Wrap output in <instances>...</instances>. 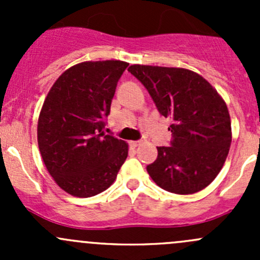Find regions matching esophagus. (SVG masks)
Here are the masks:
<instances>
[{
  "label": "esophagus",
  "mask_w": 260,
  "mask_h": 260,
  "mask_svg": "<svg viewBox=\"0 0 260 260\" xmlns=\"http://www.w3.org/2000/svg\"><path fill=\"white\" fill-rule=\"evenodd\" d=\"M129 145L132 147H137V146L141 145V141H131Z\"/></svg>",
  "instance_id": "1"
}]
</instances>
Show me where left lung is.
I'll use <instances>...</instances> for the list:
<instances>
[{
	"mask_svg": "<svg viewBox=\"0 0 260 260\" xmlns=\"http://www.w3.org/2000/svg\"><path fill=\"white\" fill-rule=\"evenodd\" d=\"M158 112L171 118V146L157 147L147 166L151 179L169 192L188 195L204 190L222 169L232 143L226 103L200 74L183 68L131 65Z\"/></svg>",
	"mask_w": 260,
	"mask_h": 260,
	"instance_id": "1",
	"label": "left lung"
}]
</instances>
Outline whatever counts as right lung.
Instances as JSON below:
<instances>
[{
  "label": "right lung",
  "mask_w": 260,
  "mask_h": 260,
  "mask_svg": "<svg viewBox=\"0 0 260 260\" xmlns=\"http://www.w3.org/2000/svg\"><path fill=\"white\" fill-rule=\"evenodd\" d=\"M128 62L84 61L65 70L46 95L38 143L49 174L65 192L90 198L109 187L128 143L104 133L115 88Z\"/></svg>",
  "instance_id": "obj_1"
}]
</instances>
